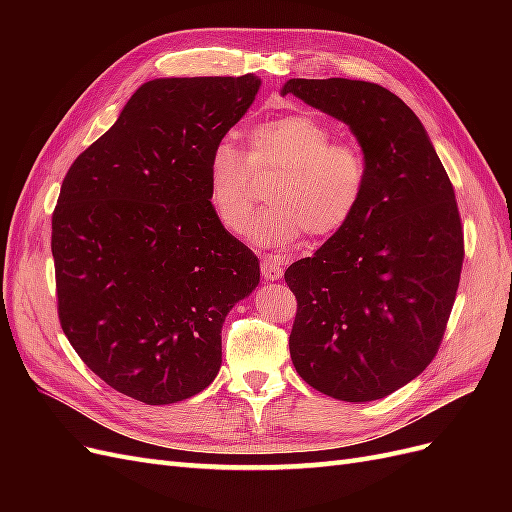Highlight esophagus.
<instances>
[{"label": "esophagus", "instance_id": "obj_1", "mask_svg": "<svg viewBox=\"0 0 512 512\" xmlns=\"http://www.w3.org/2000/svg\"><path fill=\"white\" fill-rule=\"evenodd\" d=\"M260 269H262V277H265V280H269V282L282 280V275H284L282 265L275 258H265V260H262Z\"/></svg>", "mask_w": 512, "mask_h": 512}]
</instances>
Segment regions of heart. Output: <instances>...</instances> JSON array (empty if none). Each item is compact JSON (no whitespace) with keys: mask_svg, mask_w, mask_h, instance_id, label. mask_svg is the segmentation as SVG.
Listing matches in <instances>:
<instances>
[{"mask_svg":"<svg viewBox=\"0 0 512 512\" xmlns=\"http://www.w3.org/2000/svg\"><path fill=\"white\" fill-rule=\"evenodd\" d=\"M254 175H273L262 211L250 228L258 245H290L309 232L327 239L346 228L361 209L369 164L359 145L335 141L327 121L312 113H288L247 132V160L222 138L213 145L207 196L215 220L228 232H243L256 203Z\"/></svg>","mask_w":512,"mask_h":512,"instance_id":"1","label":"heart"}]
</instances>
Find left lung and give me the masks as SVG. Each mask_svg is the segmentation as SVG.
I'll return each instance as SVG.
<instances>
[{"instance_id": "obj_1", "label": "left lung", "mask_w": 512, "mask_h": 512, "mask_svg": "<svg viewBox=\"0 0 512 512\" xmlns=\"http://www.w3.org/2000/svg\"><path fill=\"white\" fill-rule=\"evenodd\" d=\"M282 94L348 123L369 164L352 222L284 273L297 297L290 359L333 399H382L442 344L466 254L453 183L423 123L382 85L290 79Z\"/></svg>"}]
</instances>
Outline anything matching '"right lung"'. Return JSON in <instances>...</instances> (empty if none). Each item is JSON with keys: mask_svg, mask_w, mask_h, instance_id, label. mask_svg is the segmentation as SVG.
<instances>
[{"mask_svg": "<svg viewBox=\"0 0 512 512\" xmlns=\"http://www.w3.org/2000/svg\"><path fill=\"white\" fill-rule=\"evenodd\" d=\"M260 79H156L61 183L53 211L57 314L83 363L149 406L188 399L222 365V324L258 282V258L215 220L213 145Z\"/></svg>", "mask_w": 512, "mask_h": 512, "instance_id": "obj_1", "label": "right lung"}]
</instances>
